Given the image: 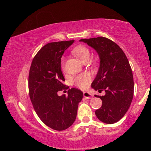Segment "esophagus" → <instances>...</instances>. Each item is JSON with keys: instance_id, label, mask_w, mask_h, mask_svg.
<instances>
[{"instance_id": "34e87169", "label": "esophagus", "mask_w": 151, "mask_h": 151, "mask_svg": "<svg viewBox=\"0 0 151 151\" xmlns=\"http://www.w3.org/2000/svg\"><path fill=\"white\" fill-rule=\"evenodd\" d=\"M83 95H84V96L85 97L86 99H92L93 97V96L91 94H90L89 93H87V92H84Z\"/></svg>"}]
</instances>
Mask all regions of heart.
I'll return each instance as SVG.
<instances>
[{"instance_id": "b5f03b06", "label": "heart", "mask_w": 151, "mask_h": 151, "mask_svg": "<svg viewBox=\"0 0 151 151\" xmlns=\"http://www.w3.org/2000/svg\"><path fill=\"white\" fill-rule=\"evenodd\" d=\"M73 54L77 57L81 62L88 59L90 57V51L86 47L84 46H78L75 47L72 51ZM64 63V58L62 59V64ZM91 81V78L89 75H83L78 76L75 78V84L78 88L85 90L87 88Z\"/></svg>"}]
</instances>
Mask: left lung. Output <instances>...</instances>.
I'll return each instance as SVG.
<instances>
[{
	"mask_svg": "<svg viewBox=\"0 0 151 151\" xmlns=\"http://www.w3.org/2000/svg\"><path fill=\"white\" fill-rule=\"evenodd\" d=\"M96 51L100 66L91 86L104 96L94 95L102 100L95 111L101 121L113 124L121 120L129 110L133 98V76L129 60L121 48L107 38L99 37L81 39Z\"/></svg>",
	"mask_w": 151,
	"mask_h": 151,
	"instance_id": "1",
	"label": "left lung"
}]
</instances>
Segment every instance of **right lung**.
<instances>
[{"label":"right lung","mask_w":151,"mask_h":151,"mask_svg":"<svg viewBox=\"0 0 151 151\" xmlns=\"http://www.w3.org/2000/svg\"><path fill=\"white\" fill-rule=\"evenodd\" d=\"M74 41L48 43L37 53L30 68L29 89L33 107L40 119L56 131H63L73 124L83 97V92L75 88L68 89V96L57 94L65 87L61 57Z\"/></svg>","instance_id":"obj_1"}]
</instances>
